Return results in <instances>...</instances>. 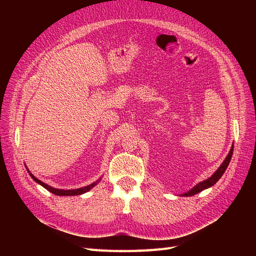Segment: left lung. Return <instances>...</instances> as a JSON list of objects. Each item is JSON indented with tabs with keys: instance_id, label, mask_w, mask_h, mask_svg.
<instances>
[{
	"instance_id": "left-lung-1",
	"label": "left lung",
	"mask_w": 256,
	"mask_h": 256,
	"mask_svg": "<svg viewBox=\"0 0 256 256\" xmlns=\"http://www.w3.org/2000/svg\"><path fill=\"white\" fill-rule=\"evenodd\" d=\"M233 150H234V144L232 145L230 150L228 154L226 156V160H224V161L222 162V164L220 166V168H219L218 170H216V171L212 175V177H209L208 180H204V182H198V184L196 186H194V187H193L191 190H189L188 192L184 193V194H182V196H194V194H196V193H198V192L203 191V190H205V189H207V188H209V187H212V186H214L216 182H218V180H220L221 176L223 175V173L226 172V170L228 166L230 164V159H232V154H233Z\"/></svg>"
}]
</instances>
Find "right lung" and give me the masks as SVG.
Listing matches in <instances>:
<instances>
[{
    "instance_id": "add662e5",
    "label": "right lung",
    "mask_w": 256,
    "mask_h": 256,
    "mask_svg": "<svg viewBox=\"0 0 256 256\" xmlns=\"http://www.w3.org/2000/svg\"><path fill=\"white\" fill-rule=\"evenodd\" d=\"M28 174H30V176L33 178V180L36 182H38L40 184V186H42V187L44 188V189H47L48 191H50L51 193H53V194H56V196H80V194H83V193H85V192H88V191H90L92 187H95V186L98 184V182L100 180H97V182H92V184H88V186H86V187H83V188H79V189H74V190H63V189H56V188H52L51 186H48L47 184H44V182H40V180H38V178H36L32 173H30L28 170Z\"/></svg>"
}]
</instances>
